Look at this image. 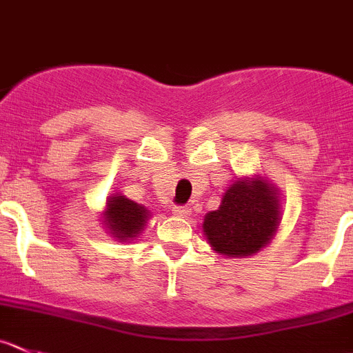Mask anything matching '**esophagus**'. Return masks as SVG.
Returning <instances> with one entry per match:
<instances>
[{"mask_svg": "<svg viewBox=\"0 0 353 353\" xmlns=\"http://www.w3.org/2000/svg\"><path fill=\"white\" fill-rule=\"evenodd\" d=\"M190 214H191L190 207H176V208H174V215H176V217L186 219V217H190Z\"/></svg>", "mask_w": 353, "mask_h": 353, "instance_id": "1", "label": "esophagus"}]
</instances>
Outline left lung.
I'll return each instance as SVG.
<instances>
[{
	"instance_id": "1",
	"label": "left lung",
	"mask_w": 353,
	"mask_h": 353,
	"mask_svg": "<svg viewBox=\"0 0 353 353\" xmlns=\"http://www.w3.org/2000/svg\"><path fill=\"white\" fill-rule=\"evenodd\" d=\"M279 190L260 176L238 177L222 194L217 210L205 215V239L228 259H246L265 248L281 224Z\"/></svg>"
}]
</instances>
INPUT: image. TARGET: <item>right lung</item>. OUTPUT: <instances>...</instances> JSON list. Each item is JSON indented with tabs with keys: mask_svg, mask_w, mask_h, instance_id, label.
Segmentation results:
<instances>
[{
	"mask_svg": "<svg viewBox=\"0 0 353 353\" xmlns=\"http://www.w3.org/2000/svg\"><path fill=\"white\" fill-rule=\"evenodd\" d=\"M100 215V222L108 234L121 243H131L139 238L152 217L145 205L129 200L122 193H112L107 198L105 210Z\"/></svg>",
	"mask_w": 353,
	"mask_h": 353,
	"instance_id": "add662e5",
	"label": "right lung"
}]
</instances>
